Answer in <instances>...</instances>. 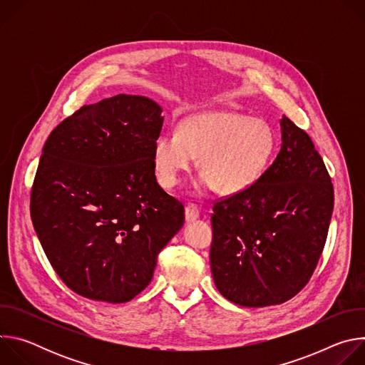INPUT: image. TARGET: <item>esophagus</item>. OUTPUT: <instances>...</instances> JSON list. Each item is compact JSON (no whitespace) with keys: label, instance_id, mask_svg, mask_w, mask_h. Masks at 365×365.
I'll return each instance as SVG.
<instances>
[{"label":"esophagus","instance_id":"34e87169","mask_svg":"<svg viewBox=\"0 0 365 365\" xmlns=\"http://www.w3.org/2000/svg\"><path fill=\"white\" fill-rule=\"evenodd\" d=\"M197 218H199V210H197L195 205L187 203L186 207H185V220H186V222H193Z\"/></svg>","mask_w":365,"mask_h":365}]
</instances>
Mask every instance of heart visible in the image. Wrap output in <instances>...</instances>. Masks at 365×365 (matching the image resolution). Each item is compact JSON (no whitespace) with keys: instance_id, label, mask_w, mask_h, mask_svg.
<instances>
[{"instance_id":"heart-1","label":"heart","mask_w":365,"mask_h":365,"mask_svg":"<svg viewBox=\"0 0 365 365\" xmlns=\"http://www.w3.org/2000/svg\"><path fill=\"white\" fill-rule=\"evenodd\" d=\"M276 150L277 135L267 121L215 111L192 115L179 131H163L155 137L153 166L159 183L170 189L199 155L202 172L193 182V190L217 189L222 195H238L262 179Z\"/></svg>"}]
</instances>
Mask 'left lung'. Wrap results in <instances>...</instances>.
<instances>
[{"label":"left lung","mask_w":365,"mask_h":365,"mask_svg":"<svg viewBox=\"0 0 365 365\" xmlns=\"http://www.w3.org/2000/svg\"><path fill=\"white\" fill-rule=\"evenodd\" d=\"M282 147L252 187L214 205L211 272L220 293L245 307L299 293L322 254L334 186L310 137L287 117Z\"/></svg>","instance_id":"left-lung-1"}]
</instances>
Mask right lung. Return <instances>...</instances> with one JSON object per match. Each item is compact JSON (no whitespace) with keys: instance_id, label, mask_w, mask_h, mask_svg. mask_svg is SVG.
I'll list each match as a JSON object with an SVG mask.
<instances>
[{"instance_id":"1","label":"right lung","mask_w":365,"mask_h":365,"mask_svg":"<svg viewBox=\"0 0 365 365\" xmlns=\"http://www.w3.org/2000/svg\"><path fill=\"white\" fill-rule=\"evenodd\" d=\"M162 113L147 96L120 93L82 107L46 140L31 221L51 267L83 297L134 299L183 227V205L154 175Z\"/></svg>"}]
</instances>
